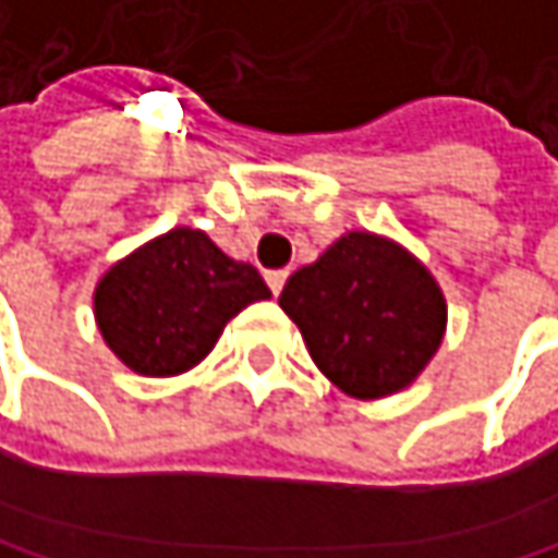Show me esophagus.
I'll return each mask as SVG.
<instances>
[{"mask_svg": "<svg viewBox=\"0 0 558 558\" xmlns=\"http://www.w3.org/2000/svg\"><path fill=\"white\" fill-rule=\"evenodd\" d=\"M265 280H268L271 293L278 296L280 290H283V283H287V271H283V268H280V271H268V275H265Z\"/></svg>", "mask_w": 558, "mask_h": 558, "instance_id": "34e87169", "label": "esophagus"}]
</instances>
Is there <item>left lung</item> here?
<instances>
[{"label": "left lung", "mask_w": 558, "mask_h": 558, "mask_svg": "<svg viewBox=\"0 0 558 558\" xmlns=\"http://www.w3.org/2000/svg\"><path fill=\"white\" fill-rule=\"evenodd\" d=\"M313 364L351 399H386L422 377L447 331V300L402 242L348 229L278 296Z\"/></svg>", "instance_id": "1"}]
</instances>
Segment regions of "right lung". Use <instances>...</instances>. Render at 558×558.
<instances>
[{"label":"right lung","instance_id":"obj_1","mask_svg":"<svg viewBox=\"0 0 558 558\" xmlns=\"http://www.w3.org/2000/svg\"><path fill=\"white\" fill-rule=\"evenodd\" d=\"M271 290L204 232L175 227L121 262L92 293L95 326L111 354L140 377H178L197 367L232 316Z\"/></svg>","mask_w":558,"mask_h":558}]
</instances>
